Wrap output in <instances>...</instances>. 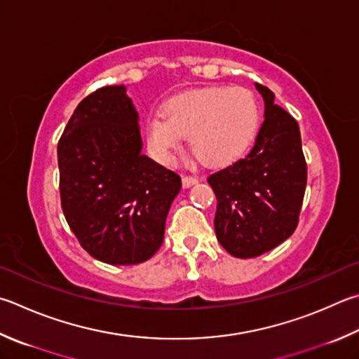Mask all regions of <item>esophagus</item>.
<instances>
[{
	"label": "esophagus",
	"instance_id": "obj_1",
	"mask_svg": "<svg viewBox=\"0 0 359 359\" xmlns=\"http://www.w3.org/2000/svg\"><path fill=\"white\" fill-rule=\"evenodd\" d=\"M198 182H199V179L196 177V175H184V179H182V184H184L185 188L198 184Z\"/></svg>",
	"mask_w": 359,
	"mask_h": 359
}]
</instances>
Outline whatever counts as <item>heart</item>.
Masks as SVG:
<instances>
[{"label":"heart","mask_w":359,"mask_h":359,"mask_svg":"<svg viewBox=\"0 0 359 359\" xmlns=\"http://www.w3.org/2000/svg\"><path fill=\"white\" fill-rule=\"evenodd\" d=\"M260 107L246 88L213 86L168 102L165 113L147 121V140L160 158L169 160L190 136V149L208 166L237 158L257 133Z\"/></svg>","instance_id":"obj_1"}]
</instances>
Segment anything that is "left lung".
<instances>
[{"instance_id":"obj_1","label":"left lung","mask_w":359,"mask_h":359,"mask_svg":"<svg viewBox=\"0 0 359 359\" xmlns=\"http://www.w3.org/2000/svg\"><path fill=\"white\" fill-rule=\"evenodd\" d=\"M265 121L243 158L208 175L217 196L215 232L233 257H256L287 240L298 226L308 166L298 122L256 83Z\"/></svg>"}]
</instances>
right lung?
<instances>
[{"label": "right lung", "mask_w": 359, "mask_h": 359, "mask_svg": "<svg viewBox=\"0 0 359 359\" xmlns=\"http://www.w3.org/2000/svg\"><path fill=\"white\" fill-rule=\"evenodd\" d=\"M138 113L123 86L80 102L57 142L64 217L94 259L135 265L163 243L179 174L141 154Z\"/></svg>", "instance_id": "obj_1"}]
</instances>
